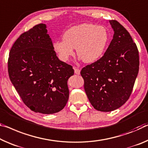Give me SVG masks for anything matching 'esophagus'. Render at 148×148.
Instances as JSON below:
<instances>
[{
  "label": "esophagus",
  "mask_w": 148,
  "mask_h": 148,
  "mask_svg": "<svg viewBox=\"0 0 148 148\" xmlns=\"http://www.w3.org/2000/svg\"><path fill=\"white\" fill-rule=\"evenodd\" d=\"M74 73L76 74L79 75L80 74V70L78 69V68H74Z\"/></svg>",
  "instance_id": "obj_1"
}]
</instances>
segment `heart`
<instances>
[{
	"instance_id": "obj_1",
	"label": "heart",
	"mask_w": 148,
	"mask_h": 148,
	"mask_svg": "<svg viewBox=\"0 0 148 148\" xmlns=\"http://www.w3.org/2000/svg\"><path fill=\"white\" fill-rule=\"evenodd\" d=\"M63 41L54 42L53 48L58 57L66 62L74 55V49L84 62L93 63L103 55L109 41L106 28L93 23H82L71 27L62 36Z\"/></svg>"
}]
</instances>
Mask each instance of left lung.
I'll use <instances>...</instances> for the list:
<instances>
[{
    "label": "left lung",
    "instance_id": "left-lung-1",
    "mask_svg": "<svg viewBox=\"0 0 148 148\" xmlns=\"http://www.w3.org/2000/svg\"><path fill=\"white\" fill-rule=\"evenodd\" d=\"M114 35L104 55L81 70L84 90L96 110L110 112L130 97L139 70V53L130 34L117 21H109Z\"/></svg>",
    "mask_w": 148,
    "mask_h": 148
}]
</instances>
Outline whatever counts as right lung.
I'll return each instance as SVG.
<instances>
[{"instance_id":"1","label":"right lung","mask_w":148,"mask_h":148,"mask_svg":"<svg viewBox=\"0 0 148 148\" xmlns=\"http://www.w3.org/2000/svg\"><path fill=\"white\" fill-rule=\"evenodd\" d=\"M8 70L11 82L32 111L53 114L66 105L67 82L74 69L58 59L45 24L18 37L9 53Z\"/></svg>"}]
</instances>
